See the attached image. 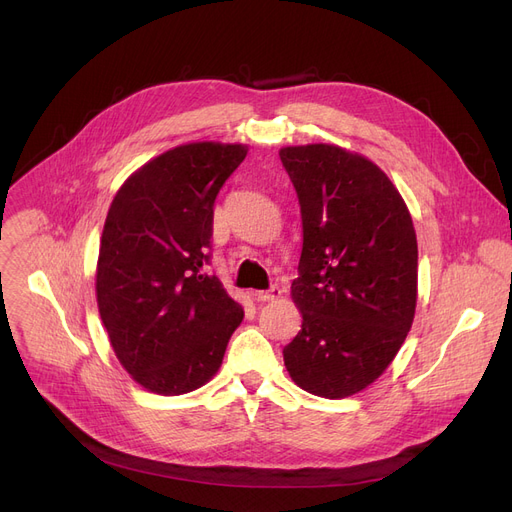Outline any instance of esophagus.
I'll return each mask as SVG.
<instances>
[{
	"label": "esophagus",
	"mask_w": 512,
	"mask_h": 512,
	"mask_svg": "<svg viewBox=\"0 0 512 512\" xmlns=\"http://www.w3.org/2000/svg\"><path fill=\"white\" fill-rule=\"evenodd\" d=\"M255 301H261V303H274L282 297V288L280 286H272L270 290H259L253 294Z\"/></svg>",
	"instance_id": "esophagus-1"
}]
</instances>
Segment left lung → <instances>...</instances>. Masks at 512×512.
<instances>
[{
  "mask_svg": "<svg viewBox=\"0 0 512 512\" xmlns=\"http://www.w3.org/2000/svg\"><path fill=\"white\" fill-rule=\"evenodd\" d=\"M303 251L292 299L301 332L284 346L294 384L344 398L378 380L405 342L417 305V236L390 178L336 145L284 147Z\"/></svg>",
  "mask_w": 512,
  "mask_h": 512,
  "instance_id": "obj_1",
  "label": "left lung"
}]
</instances>
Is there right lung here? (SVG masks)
<instances>
[{
	"label": "right lung",
	"instance_id": "obj_1",
	"mask_svg": "<svg viewBox=\"0 0 512 512\" xmlns=\"http://www.w3.org/2000/svg\"><path fill=\"white\" fill-rule=\"evenodd\" d=\"M247 157L245 145L191 143L134 172L107 211L97 305L134 382L176 396L220 369L245 311L211 263L213 203Z\"/></svg>",
	"mask_w": 512,
	"mask_h": 512
}]
</instances>
